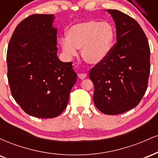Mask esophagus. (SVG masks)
I'll use <instances>...</instances> for the list:
<instances>
[{"instance_id":"1","label":"esophagus","mask_w":158,"mask_h":158,"mask_svg":"<svg viewBox=\"0 0 158 158\" xmlns=\"http://www.w3.org/2000/svg\"><path fill=\"white\" fill-rule=\"evenodd\" d=\"M78 77H79L80 79H84L85 78L87 77V74L86 73H79L78 74Z\"/></svg>"}]
</instances>
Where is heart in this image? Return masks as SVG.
Segmentation results:
<instances>
[{"instance_id":"1","label":"heart","mask_w":158,"mask_h":158,"mask_svg":"<svg viewBox=\"0 0 158 158\" xmlns=\"http://www.w3.org/2000/svg\"><path fill=\"white\" fill-rule=\"evenodd\" d=\"M114 40V30L109 23L90 20L70 27L67 38H61L59 44L68 59L77 56V49H81L84 60L97 64L108 56Z\"/></svg>"}]
</instances>
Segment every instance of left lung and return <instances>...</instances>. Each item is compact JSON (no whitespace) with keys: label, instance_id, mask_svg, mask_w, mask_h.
I'll return each mask as SVG.
<instances>
[{"label":"left lung","instance_id":"left-lung-1","mask_svg":"<svg viewBox=\"0 0 158 158\" xmlns=\"http://www.w3.org/2000/svg\"><path fill=\"white\" fill-rule=\"evenodd\" d=\"M116 24L117 42L90 70L94 102L103 114L115 115L136 107L147 89L150 48L139 23L126 14L107 10Z\"/></svg>","mask_w":158,"mask_h":158}]
</instances>
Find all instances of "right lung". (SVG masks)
<instances>
[{"mask_svg": "<svg viewBox=\"0 0 158 158\" xmlns=\"http://www.w3.org/2000/svg\"><path fill=\"white\" fill-rule=\"evenodd\" d=\"M55 16L35 14L16 27L6 54L11 93L21 108L32 117L53 118L68 106L77 79L72 62L57 56Z\"/></svg>", "mask_w": 158, "mask_h": 158, "instance_id": "add662e5", "label": "right lung"}]
</instances>
